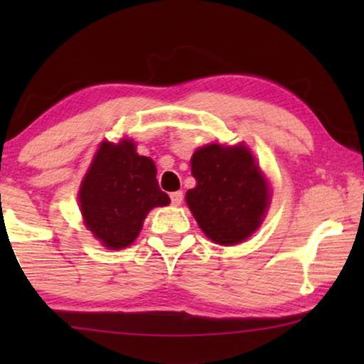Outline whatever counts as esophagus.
I'll use <instances>...</instances> for the list:
<instances>
[{
  "label": "esophagus",
  "instance_id": "esophagus-1",
  "mask_svg": "<svg viewBox=\"0 0 364 364\" xmlns=\"http://www.w3.org/2000/svg\"><path fill=\"white\" fill-rule=\"evenodd\" d=\"M171 200H172V205H181L182 200H183V193L178 191V192H172L171 193Z\"/></svg>",
  "mask_w": 364,
  "mask_h": 364
}]
</instances>
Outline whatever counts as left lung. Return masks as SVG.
Segmentation results:
<instances>
[{"label":"left lung","instance_id":"1","mask_svg":"<svg viewBox=\"0 0 364 364\" xmlns=\"http://www.w3.org/2000/svg\"><path fill=\"white\" fill-rule=\"evenodd\" d=\"M197 186L186 200L202 232L218 245L247 240L262 225L270 187L247 146L208 144L193 152Z\"/></svg>","mask_w":364,"mask_h":364}]
</instances>
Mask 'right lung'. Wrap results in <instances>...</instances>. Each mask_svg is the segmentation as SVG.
<instances>
[{
    "label": "right lung",
    "instance_id": "obj_1",
    "mask_svg": "<svg viewBox=\"0 0 364 364\" xmlns=\"http://www.w3.org/2000/svg\"><path fill=\"white\" fill-rule=\"evenodd\" d=\"M156 176L152 159L139 156L129 139L99 146L79 188V205L86 227L109 250L131 245L147 213L171 203Z\"/></svg>",
    "mask_w": 364,
    "mask_h": 364
}]
</instances>
